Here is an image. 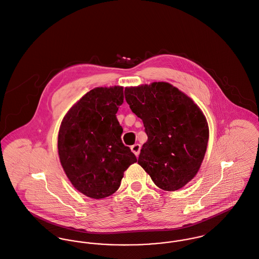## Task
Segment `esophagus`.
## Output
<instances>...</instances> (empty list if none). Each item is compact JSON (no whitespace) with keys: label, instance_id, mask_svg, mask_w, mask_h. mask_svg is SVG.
<instances>
[{"label":"esophagus","instance_id":"esophagus-1","mask_svg":"<svg viewBox=\"0 0 259 259\" xmlns=\"http://www.w3.org/2000/svg\"><path fill=\"white\" fill-rule=\"evenodd\" d=\"M131 149H132V151L138 156L139 154H140V152H141V144H139V143H136V144H134V145H132V147H131Z\"/></svg>","mask_w":259,"mask_h":259}]
</instances>
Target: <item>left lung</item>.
Listing matches in <instances>:
<instances>
[{
    "label": "left lung",
    "mask_w": 259,
    "mask_h": 259,
    "mask_svg": "<svg viewBox=\"0 0 259 259\" xmlns=\"http://www.w3.org/2000/svg\"><path fill=\"white\" fill-rule=\"evenodd\" d=\"M131 110L142 119L147 141L139 164L165 191L182 188L204 159L209 128L199 107L169 83L124 89Z\"/></svg>",
    "instance_id": "1"
}]
</instances>
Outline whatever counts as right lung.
<instances>
[{
    "label": "right lung",
    "instance_id": "1",
    "mask_svg": "<svg viewBox=\"0 0 259 259\" xmlns=\"http://www.w3.org/2000/svg\"><path fill=\"white\" fill-rule=\"evenodd\" d=\"M123 103L122 87L95 88L63 118L58 134L61 165L72 185L93 199L118 190L123 172L138 161L120 136L117 118Z\"/></svg>",
    "mask_w": 259,
    "mask_h": 259
}]
</instances>
